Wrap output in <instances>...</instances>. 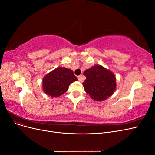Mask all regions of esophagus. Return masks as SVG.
<instances>
[{"instance_id":"esophagus-1","label":"esophagus","mask_w":155,"mask_h":155,"mask_svg":"<svg viewBox=\"0 0 155 155\" xmlns=\"http://www.w3.org/2000/svg\"><path fill=\"white\" fill-rule=\"evenodd\" d=\"M78 78L79 81H80L81 83L83 82V78H82V76H79L78 77Z\"/></svg>"}]
</instances>
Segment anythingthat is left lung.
<instances>
[{"instance_id":"obj_1","label":"left lung","mask_w":155,"mask_h":155,"mask_svg":"<svg viewBox=\"0 0 155 155\" xmlns=\"http://www.w3.org/2000/svg\"><path fill=\"white\" fill-rule=\"evenodd\" d=\"M86 79L83 85L87 94L96 101H104L112 96L116 87V77L109 70L94 65L83 72Z\"/></svg>"}]
</instances>
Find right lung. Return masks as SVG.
<instances>
[{"label":"right lung","instance_id":"obj_1","mask_svg":"<svg viewBox=\"0 0 155 155\" xmlns=\"http://www.w3.org/2000/svg\"><path fill=\"white\" fill-rule=\"evenodd\" d=\"M78 80L72 70L58 67L44 77L43 89L48 96L52 97H58L67 91L70 83Z\"/></svg>","mask_w":155,"mask_h":155}]
</instances>
